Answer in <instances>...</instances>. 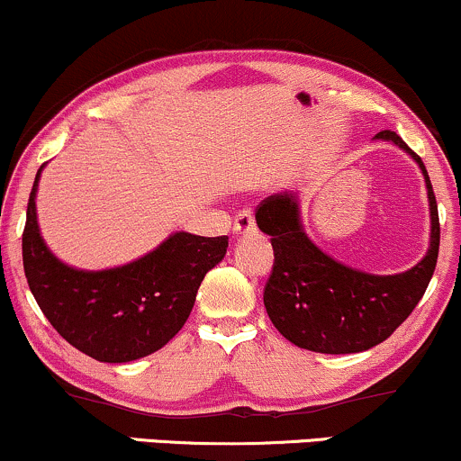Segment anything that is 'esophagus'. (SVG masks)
<instances>
[{
	"mask_svg": "<svg viewBox=\"0 0 461 461\" xmlns=\"http://www.w3.org/2000/svg\"><path fill=\"white\" fill-rule=\"evenodd\" d=\"M232 232H235L237 240H243V237L257 235V224H254V218L250 213H240L235 218V226H232Z\"/></svg>",
	"mask_w": 461,
	"mask_h": 461,
	"instance_id": "34e87169",
	"label": "esophagus"
}]
</instances>
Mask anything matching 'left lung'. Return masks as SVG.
<instances>
[{
  "label": "left lung",
  "mask_w": 461,
  "mask_h": 461,
  "mask_svg": "<svg viewBox=\"0 0 461 461\" xmlns=\"http://www.w3.org/2000/svg\"><path fill=\"white\" fill-rule=\"evenodd\" d=\"M419 164L429 198V248L402 274H366L339 263L311 241L302 224L300 196L280 192L257 209V224L269 235L274 269L265 285V308L286 340L319 354H358L397 330L423 297L438 261L440 221L429 175L420 157L394 131H380Z\"/></svg>",
  "instance_id": "obj_1"
}]
</instances>
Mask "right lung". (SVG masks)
Segmentation results:
<instances>
[{"instance_id": "right-lung-1", "label": "right lung", "mask_w": 461, "mask_h": 461, "mask_svg": "<svg viewBox=\"0 0 461 461\" xmlns=\"http://www.w3.org/2000/svg\"><path fill=\"white\" fill-rule=\"evenodd\" d=\"M34 178L23 230V269L32 295L75 349L99 362H131L161 349L196 302L204 274L224 258L229 237L172 232L155 250L121 267H70L47 248L36 220Z\"/></svg>"}]
</instances>
